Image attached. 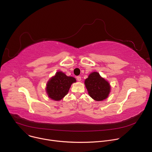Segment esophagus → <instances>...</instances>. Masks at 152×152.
<instances>
[{"label": "esophagus", "mask_w": 152, "mask_h": 152, "mask_svg": "<svg viewBox=\"0 0 152 152\" xmlns=\"http://www.w3.org/2000/svg\"><path fill=\"white\" fill-rule=\"evenodd\" d=\"M76 79H77V81H80L81 80V77L80 76H78L76 77Z\"/></svg>", "instance_id": "1"}]
</instances>
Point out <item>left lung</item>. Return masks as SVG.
<instances>
[{"label": "left lung", "mask_w": 152, "mask_h": 152, "mask_svg": "<svg viewBox=\"0 0 152 152\" xmlns=\"http://www.w3.org/2000/svg\"><path fill=\"white\" fill-rule=\"evenodd\" d=\"M85 85L90 96L96 101L106 99L111 90L110 85L99 73L93 72L85 80Z\"/></svg>", "instance_id": "obj_1"}]
</instances>
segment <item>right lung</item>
I'll return each instance as SVG.
<instances>
[{
  "label": "right lung",
  "instance_id": "1",
  "mask_svg": "<svg viewBox=\"0 0 152 152\" xmlns=\"http://www.w3.org/2000/svg\"><path fill=\"white\" fill-rule=\"evenodd\" d=\"M76 82L75 77L67 76L62 72H57L46 85L47 94L51 99L59 101L67 95L72 84Z\"/></svg>",
  "mask_w": 152,
  "mask_h": 152
}]
</instances>
